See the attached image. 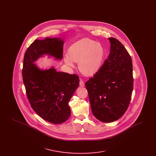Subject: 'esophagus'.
I'll list each match as a JSON object with an SVG mask.
<instances>
[{
    "mask_svg": "<svg viewBox=\"0 0 156 156\" xmlns=\"http://www.w3.org/2000/svg\"><path fill=\"white\" fill-rule=\"evenodd\" d=\"M80 85L81 87H83L85 86V83H84V82H83V81L82 80H80Z\"/></svg>",
    "mask_w": 156,
    "mask_h": 156,
    "instance_id": "esophagus-1",
    "label": "esophagus"
}]
</instances>
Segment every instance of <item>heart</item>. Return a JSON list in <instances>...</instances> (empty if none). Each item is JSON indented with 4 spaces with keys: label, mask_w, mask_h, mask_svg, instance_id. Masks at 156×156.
<instances>
[{
    "label": "heart",
    "mask_w": 156,
    "mask_h": 156,
    "mask_svg": "<svg viewBox=\"0 0 156 156\" xmlns=\"http://www.w3.org/2000/svg\"><path fill=\"white\" fill-rule=\"evenodd\" d=\"M105 56L104 46L88 38H84L75 42L68 48V55L64 57V61L68 66L73 67L75 62L83 74L91 76L100 69Z\"/></svg>",
    "instance_id": "1"
}]
</instances>
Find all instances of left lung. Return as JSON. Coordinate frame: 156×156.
I'll use <instances>...</instances> for the list:
<instances>
[{"label": "left lung", "mask_w": 156, "mask_h": 156, "mask_svg": "<svg viewBox=\"0 0 156 156\" xmlns=\"http://www.w3.org/2000/svg\"><path fill=\"white\" fill-rule=\"evenodd\" d=\"M108 39L111 50L108 58L85 83L93 115L102 122L116 121L124 115L133 88L130 55L118 40Z\"/></svg>", "instance_id": "1"}]
</instances>
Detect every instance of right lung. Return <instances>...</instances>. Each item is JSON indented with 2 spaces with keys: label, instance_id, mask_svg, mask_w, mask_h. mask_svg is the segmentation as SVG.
Wrapping results in <instances>:
<instances>
[{
  "label": "right lung",
  "instance_id": "right-lung-1",
  "mask_svg": "<svg viewBox=\"0 0 156 156\" xmlns=\"http://www.w3.org/2000/svg\"><path fill=\"white\" fill-rule=\"evenodd\" d=\"M63 44L59 38L36 40L23 59V80L30 105L42 119L54 124L62 123L70 116L68 102L79 85V76L52 67L41 70L34 62L44 54L62 59Z\"/></svg>",
  "mask_w": 156,
  "mask_h": 156
}]
</instances>
